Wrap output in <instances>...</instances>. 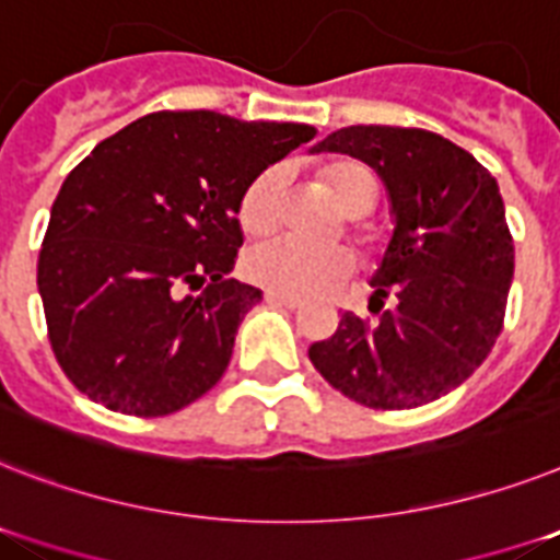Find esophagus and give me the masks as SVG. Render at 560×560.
Instances as JSON below:
<instances>
[{"instance_id": "1", "label": "esophagus", "mask_w": 560, "mask_h": 560, "mask_svg": "<svg viewBox=\"0 0 560 560\" xmlns=\"http://www.w3.org/2000/svg\"><path fill=\"white\" fill-rule=\"evenodd\" d=\"M265 299L270 304H281V307H288V311H299L302 307V302L299 299H293V295H284V293H272V290H267Z\"/></svg>"}]
</instances>
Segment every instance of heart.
Wrapping results in <instances>:
<instances>
[{
  "label": "heart",
  "instance_id": "obj_1",
  "mask_svg": "<svg viewBox=\"0 0 560 560\" xmlns=\"http://www.w3.org/2000/svg\"><path fill=\"white\" fill-rule=\"evenodd\" d=\"M325 180L339 207L351 215V233L357 244L371 247L376 241V230L365 221L380 203L376 177L353 161H336L325 170ZM284 184L288 172L281 166H267L258 172L238 198V224L247 235H267L276 230L284 203ZM244 276L253 284L284 295H316L325 288L351 276L353 256L345 247L307 249L293 241L272 238L256 244L244 256Z\"/></svg>",
  "mask_w": 560,
  "mask_h": 560
}]
</instances>
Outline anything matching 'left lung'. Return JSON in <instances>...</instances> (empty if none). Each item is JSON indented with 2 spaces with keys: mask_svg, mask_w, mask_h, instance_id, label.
I'll return each mask as SVG.
<instances>
[{
  "mask_svg": "<svg viewBox=\"0 0 560 560\" xmlns=\"http://www.w3.org/2000/svg\"><path fill=\"white\" fill-rule=\"evenodd\" d=\"M342 152L383 177L394 235L371 279L365 322L342 313L313 342V368L368 408L406 411L434 402L475 374L501 336L515 244L492 172L425 129L348 126L316 152ZM395 307L383 312L384 299Z\"/></svg>",
  "mask_w": 560,
  "mask_h": 560,
  "instance_id": "8db88e82",
  "label": "left lung"
}]
</instances>
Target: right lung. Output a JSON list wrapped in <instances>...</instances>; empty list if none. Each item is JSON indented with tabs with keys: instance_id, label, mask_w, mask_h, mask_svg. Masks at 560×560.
Instances as JSON below:
<instances>
[{
	"instance_id": "obj_1",
	"label": "right lung",
	"mask_w": 560,
	"mask_h": 560,
	"mask_svg": "<svg viewBox=\"0 0 560 560\" xmlns=\"http://www.w3.org/2000/svg\"><path fill=\"white\" fill-rule=\"evenodd\" d=\"M313 138L304 122L154 112L77 163L51 207L36 288L80 394L166 417L224 376L238 325L261 302L230 279L244 244L238 198Z\"/></svg>"
}]
</instances>
